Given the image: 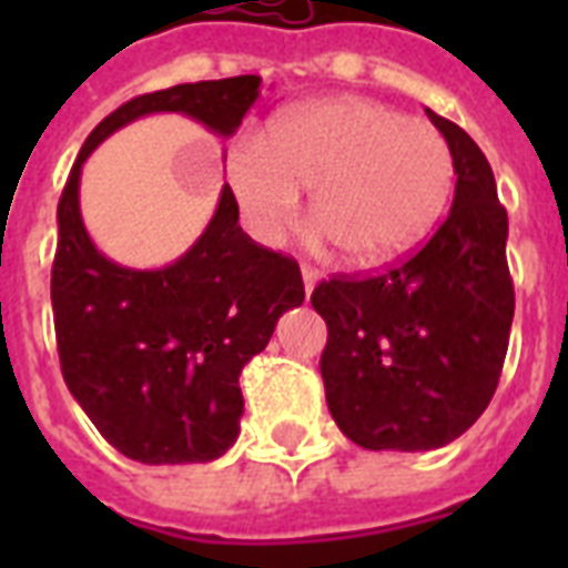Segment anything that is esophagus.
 <instances>
[{"label":"esophagus","instance_id":"1","mask_svg":"<svg viewBox=\"0 0 568 568\" xmlns=\"http://www.w3.org/2000/svg\"><path fill=\"white\" fill-rule=\"evenodd\" d=\"M318 271H315V267H306L303 265V288H306V294H312V288H315V285H318Z\"/></svg>","mask_w":568,"mask_h":568}]
</instances>
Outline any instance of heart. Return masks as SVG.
Segmentation results:
<instances>
[{
    "label": "heart",
    "mask_w": 568,
    "mask_h": 568,
    "mask_svg": "<svg viewBox=\"0 0 568 568\" xmlns=\"http://www.w3.org/2000/svg\"><path fill=\"white\" fill-rule=\"evenodd\" d=\"M247 230L283 239L312 191L310 221L351 267L388 265L422 244L445 212L454 155L439 129L365 97L285 111L267 146L241 138L226 164Z\"/></svg>",
    "instance_id": "b5f03b06"
}]
</instances>
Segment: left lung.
<instances>
[{
  "instance_id": "left-lung-1",
  "label": "left lung",
  "mask_w": 568,
  "mask_h": 568,
  "mask_svg": "<svg viewBox=\"0 0 568 568\" xmlns=\"http://www.w3.org/2000/svg\"><path fill=\"white\" fill-rule=\"evenodd\" d=\"M454 155V205L415 256L312 292L327 321L321 377L338 430L368 450H433L471 427L513 324L507 212L480 146L427 109Z\"/></svg>"
}]
</instances>
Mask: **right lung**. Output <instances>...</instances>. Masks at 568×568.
Listing matches in <instances>:
<instances>
[{"instance_id":"1","label":"right lung","mask_w":568,"mask_h":568,"mask_svg":"<svg viewBox=\"0 0 568 568\" xmlns=\"http://www.w3.org/2000/svg\"><path fill=\"white\" fill-rule=\"evenodd\" d=\"M258 88V75H235L129 100L88 135L58 203L52 312L61 374L109 445L146 466L209 463L235 445L239 374L265 351L280 315L303 303L301 267L241 232L230 185L171 265H118L84 230L82 164L146 114H182L232 138Z\"/></svg>"}]
</instances>
